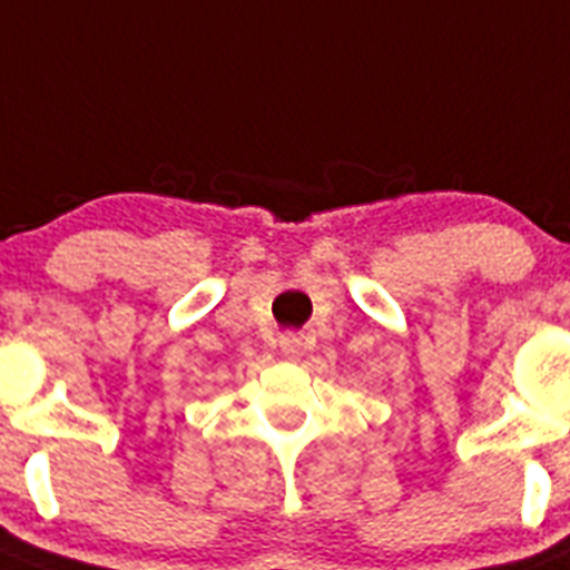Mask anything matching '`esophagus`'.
Wrapping results in <instances>:
<instances>
[{
	"label": "esophagus",
	"mask_w": 570,
	"mask_h": 570,
	"mask_svg": "<svg viewBox=\"0 0 570 570\" xmlns=\"http://www.w3.org/2000/svg\"><path fill=\"white\" fill-rule=\"evenodd\" d=\"M281 353H284L286 358H301V355H304V338H301L298 333L281 335Z\"/></svg>",
	"instance_id": "34e87169"
}]
</instances>
